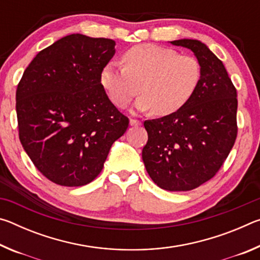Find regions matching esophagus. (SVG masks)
Returning <instances> with one entry per match:
<instances>
[{"mask_svg":"<svg viewBox=\"0 0 260 260\" xmlns=\"http://www.w3.org/2000/svg\"><path fill=\"white\" fill-rule=\"evenodd\" d=\"M142 122H141L140 120H136V119H131L129 120V125L131 126H140Z\"/></svg>","mask_w":260,"mask_h":260,"instance_id":"esophagus-1","label":"esophagus"}]
</instances>
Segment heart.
<instances>
[{"label":"heart","instance_id":"b5f03b06","mask_svg":"<svg viewBox=\"0 0 260 260\" xmlns=\"http://www.w3.org/2000/svg\"><path fill=\"white\" fill-rule=\"evenodd\" d=\"M124 67L109 63L100 73V82L111 102L125 108L138 93L139 111L167 116L188 103L202 78L200 61L191 56L152 43L132 47L122 56Z\"/></svg>","mask_w":260,"mask_h":260}]
</instances>
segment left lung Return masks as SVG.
<instances>
[{"mask_svg":"<svg viewBox=\"0 0 260 260\" xmlns=\"http://www.w3.org/2000/svg\"><path fill=\"white\" fill-rule=\"evenodd\" d=\"M191 50L202 68L195 94L179 111L146 120L142 159L158 187L187 191L218 172L236 140V89L222 61L203 42L171 41Z\"/></svg>","mask_w":260,"mask_h":260,"instance_id":"1","label":"left lung"}]
</instances>
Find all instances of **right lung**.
I'll list each match as a JSON object with an SVG mask.
<instances>
[{"mask_svg": "<svg viewBox=\"0 0 260 260\" xmlns=\"http://www.w3.org/2000/svg\"><path fill=\"white\" fill-rule=\"evenodd\" d=\"M114 46L111 39L70 34L39 52L17 87L21 146L59 186L93 181L128 127L100 82Z\"/></svg>", "mask_w": 260, "mask_h": 260, "instance_id": "1", "label": "right lung"}]
</instances>
